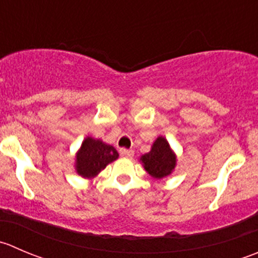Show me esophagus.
I'll use <instances>...</instances> for the list:
<instances>
[{
    "instance_id": "1",
    "label": "esophagus",
    "mask_w": 258,
    "mask_h": 258,
    "mask_svg": "<svg viewBox=\"0 0 258 258\" xmlns=\"http://www.w3.org/2000/svg\"><path fill=\"white\" fill-rule=\"evenodd\" d=\"M121 156L123 157H128V159H131L132 156H134V151L132 150H127V149H121Z\"/></svg>"
}]
</instances>
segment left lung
Here are the masks:
<instances>
[{
    "mask_svg": "<svg viewBox=\"0 0 258 258\" xmlns=\"http://www.w3.org/2000/svg\"><path fill=\"white\" fill-rule=\"evenodd\" d=\"M140 162L150 176L161 180L174 171L177 157L169 141L164 136H159L151 145V150L140 157Z\"/></svg>",
    "mask_w": 258,
    "mask_h": 258,
    "instance_id": "left-lung-1",
    "label": "left lung"
}]
</instances>
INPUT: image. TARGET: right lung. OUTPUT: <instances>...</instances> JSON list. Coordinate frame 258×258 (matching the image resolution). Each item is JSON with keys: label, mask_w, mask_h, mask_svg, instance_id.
Listing matches in <instances>:
<instances>
[{"label": "right lung", "mask_w": 258, "mask_h": 258, "mask_svg": "<svg viewBox=\"0 0 258 258\" xmlns=\"http://www.w3.org/2000/svg\"><path fill=\"white\" fill-rule=\"evenodd\" d=\"M118 156V152L112 145L87 136L76 154L74 169L84 179H93Z\"/></svg>", "instance_id": "obj_1"}]
</instances>
